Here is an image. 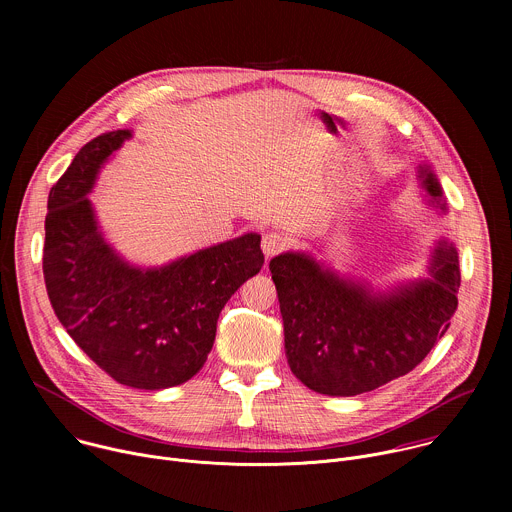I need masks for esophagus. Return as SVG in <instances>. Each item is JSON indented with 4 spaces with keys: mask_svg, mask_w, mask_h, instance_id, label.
<instances>
[{
    "mask_svg": "<svg viewBox=\"0 0 512 512\" xmlns=\"http://www.w3.org/2000/svg\"><path fill=\"white\" fill-rule=\"evenodd\" d=\"M287 245H289V239L285 235H281V233H265L263 239H261V249H263L267 259L277 255V253H281V251H285Z\"/></svg>",
    "mask_w": 512,
    "mask_h": 512,
    "instance_id": "34e87169",
    "label": "esophagus"
}]
</instances>
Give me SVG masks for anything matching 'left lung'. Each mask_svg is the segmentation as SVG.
<instances>
[{"instance_id": "obj_1", "label": "left lung", "mask_w": 512, "mask_h": 512, "mask_svg": "<svg viewBox=\"0 0 512 512\" xmlns=\"http://www.w3.org/2000/svg\"><path fill=\"white\" fill-rule=\"evenodd\" d=\"M425 188L442 200L437 178L423 170ZM283 318L289 369L308 389L352 397L411 373L429 354L458 308L456 249L440 243L431 279L373 298L300 253L269 261Z\"/></svg>"}]
</instances>
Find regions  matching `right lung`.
I'll use <instances>...</instances> for the list:
<instances>
[{
  "mask_svg": "<svg viewBox=\"0 0 512 512\" xmlns=\"http://www.w3.org/2000/svg\"><path fill=\"white\" fill-rule=\"evenodd\" d=\"M129 135L91 139L52 186L42 271L56 318L97 367L121 385L158 391L202 369L218 314L259 273L263 253L251 233L160 269L121 261L97 229L87 192Z\"/></svg>",
  "mask_w": 512,
  "mask_h": 512,
  "instance_id": "obj_1",
  "label": "right lung"
}]
</instances>
